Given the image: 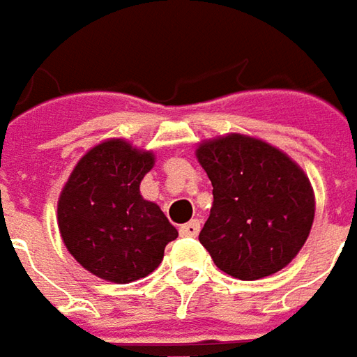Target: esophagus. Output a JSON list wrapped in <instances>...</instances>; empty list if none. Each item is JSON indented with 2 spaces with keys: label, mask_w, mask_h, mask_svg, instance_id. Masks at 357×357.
<instances>
[{
  "label": "esophagus",
  "mask_w": 357,
  "mask_h": 357,
  "mask_svg": "<svg viewBox=\"0 0 357 357\" xmlns=\"http://www.w3.org/2000/svg\"><path fill=\"white\" fill-rule=\"evenodd\" d=\"M199 230H201V222L197 219L189 220L188 225H181L179 227V234L181 236H197Z\"/></svg>",
  "instance_id": "1"
}]
</instances>
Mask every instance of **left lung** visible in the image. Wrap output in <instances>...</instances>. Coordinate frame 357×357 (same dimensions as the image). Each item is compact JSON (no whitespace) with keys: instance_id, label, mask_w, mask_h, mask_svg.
Here are the masks:
<instances>
[{"instance_id":"obj_1","label":"left lung","mask_w":357,"mask_h":357,"mask_svg":"<svg viewBox=\"0 0 357 357\" xmlns=\"http://www.w3.org/2000/svg\"><path fill=\"white\" fill-rule=\"evenodd\" d=\"M197 160L213 183V207L199 242L215 266L242 281L283 270L307 242L314 219L305 172L280 148L244 135L201 142Z\"/></svg>"}]
</instances>
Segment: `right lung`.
Returning <instances> with one entry per match:
<instances>
[{
    "mask_svg": "<svg viewBox=\"0 0 357 357\" xmlns=\"http://www.w3.org/2000/svg\"><path fill=\"white\" fill-rule=\"evenodd\" d=\"M152 166V152L123 138L105 140L77 162L60 193V236L77 264L101 280L146 278L160 266L166 244L178 238L158 205L140 195Z\"/></svg>",
    "mask_w": 357,
    "mask_h": 357,
    "instance_id": "1",
    "label": "right lung"
}]
</instances>
